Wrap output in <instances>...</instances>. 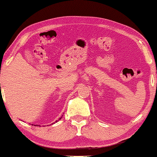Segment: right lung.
I'll list each match as a JSON object with an SVG mask.
<instances>
[{"mask_svg":"<svg viewBox=\"0 0 157 157\" xmlns=\"http://www.w3.org/2000/svg\"><path fill=\"white\" fill-rule=\"evenodd\" d=\"M61 118H62V117H61V118H60V119H59V120H60V119H61ZM36 125H37V124H36ZM35 126H36V125H35ZM37 126H40V125H37Z\"/></svg>","mask_w":157,"mask_h":157,"instance_id":"right-lung-1","label":"right lung"}]
</instances>
